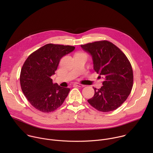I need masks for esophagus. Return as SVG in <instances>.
I'll return each mask as SVG.
<instances>
[{"label": "esophagus", "mask_w": 153, "mask_h": 153, "mask_svg": "<svg viewBox=\"0 0 153 153\" xmlns=\"http://www.w3.org/2000/svg\"><path fill=\"white\" fill-rule=\"evenodd\" d=\"M74 85L77 86H79V87H83L84 86L83 85H82L81 83H75Z\"/></svg>", "instance_id": "esophagus-1"}]
</instances>
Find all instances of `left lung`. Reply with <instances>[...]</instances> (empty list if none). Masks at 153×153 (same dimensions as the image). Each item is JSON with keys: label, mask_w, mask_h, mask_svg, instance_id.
<instances>
[{"label": "left lung", "mask_w": 153, "mask_h": 153, "mask_svg": "<svg viewBox=\"0 0 153 153\" xmlns=\"http://www.w3.org/2000/svg\"><path fill=\"white\" fill-rule=\"evenodd\" d=\"M81 47L91 56L94 71L105 79L100 88H94V95L88 100V103L102 112L116 110L131 91V65L118 47L107 40L89 43Z\"/></svg>", "instance_id": "1"}]
</instances>
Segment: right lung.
Masks as SVG:
<instances>
[{"mask_svg":"<svg viewBox=\"0 0 153 153\" xmlns=\"http://www.w3.org/2000/svg\"><path fill=\"white\" fill-rule=\"evenodd\" d=\"M75 49L70 45L49 43L31 54L21 69V88L29 102L37 110L50 113L62 105L70 89L53 83L60 59Z\"/></svg>","mask_w":153,"mask_h":153,"instance_id":"obj_1","label":"right lung"}]
</instances>
